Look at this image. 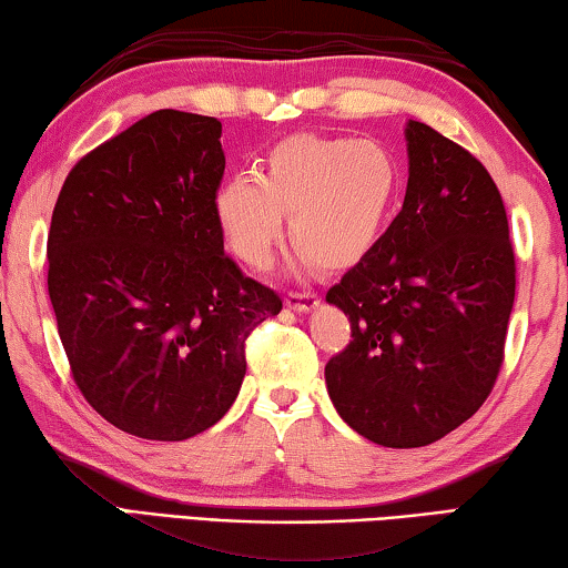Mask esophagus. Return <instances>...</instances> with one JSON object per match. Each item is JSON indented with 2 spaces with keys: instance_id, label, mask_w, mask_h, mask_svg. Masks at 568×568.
Masks as SVG:
<instances>
[{
  "instance_id": "34e87169",
  "label": "esophagus",
  "mask_w": 568,
  "mask_h": 568,
  "mask_svg": "<svg viewBox=\"0 0 568 568\" xmlns=\"http://www.w3.org/2000/svg\"><path fill=\"white\" fill-rule=\"evenodd\" d=\"M320 304V296L314 292H290L286 294V307L294 312H312Z\"/></svg>"
}]
</instances>
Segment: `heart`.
I'll return each mask as SVG.
<instances>
[{
    "mask_svg": "<svg viewBox=\"0 0 568 568\" xmlns=\"http://www.w3.org/2000/svg\"><path fill=\"white\" fill-rule=\"evenodd\" d=\"M398 193V164L373 139H284L261 174L239 172L217 190L215 215L233 254L272 264L292 213V239L325 268H347L381 239Z\"/></svg>",
    "mask_w": 568,
    "mask_h": 568,
    "instance_id": "1",
    "label": "heart"
}]
</instances>
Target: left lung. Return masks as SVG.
<instances>
[{
	"mask_svg": "<svg viewBox=\"0 0 568 568\" xmlns=\"http://www.w3.org/2000/svg\"><path fill=\"white\" fill-rule=\"evenodd\" d=\"M408 185L375 246L329 286L351 343L325 365L347 426L381 447H426L497 381L516 300L500 190L477 156L408 121Z\"/></svg>",
	"mask_w": 568,
	"mask_h": 568,
	"instance_id": "8db88e82",
	"label": "left lung"
}]
</instances>
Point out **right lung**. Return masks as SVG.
<instances>
[{"label": "right lung", "mask_w": 568, "mask_h": 568, "mask_svg": "<svg viewBox=\"0 0 568 568\" xmlns=\"http://www.w3.org/2000/svg\"><path fill=\"white\" fill-rule=\"evenodd\" d=\"M221 121L162 109L68 172L48 294L83 398L116 429L182 442L221 422L246 337L282 296L243 276L215 215Z\"/></svg>", "instance_id": "1"}]
</instances>
